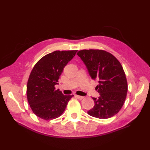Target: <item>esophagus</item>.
Returning <instances> with one entry per match:
<instances>
[{"mask_svg": "<svg viewBox=\"0 0 150 150\" xmlns=\"http://www.w3.org/2000/svg\"><path fill=\"white\" fill-rule=\"evenodd\" d=\"M76 97L77 98H78V99H80V100H81V99H83L84 98V97H83V96H79V95H76Z\"/></svg>", "mask_w": 150, "mask_h": 150, "instance_id": "esophagus-1", "label": "esophagus"}]
</instances>
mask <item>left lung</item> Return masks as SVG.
<instances>
[{"mask_svg": "<svg viewBox=\"0 0 150 150\" xmlns=\"http://www.w3.org/2000/svg\"><path fill=\"white\" fill-rule=\"evenodd\" d=\"M77 54L86 66L91 78L99 80L96 88L100 96L93 97L94 106L88 111V115L99 119L115 116L123 106L128 92V83L121 63L104 50L83 49Z\"/></svg>", "mask_w": 150, "mask_h": 150, "instance_id": "obj_1", "label": "left lung"}]
</instances>
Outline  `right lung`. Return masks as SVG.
I'll list each match as a JSON object with an SVG mask.
<instances>
[{
	"mask_svg": "<svg viewBox=\"0 0 150 150\" xmlns=\"http://www.w3.org/2000/svg\"><path fill=\"white\" fill-rule=\"evenodd\" d=\"M56 51L42 57L34 66L27 84V98L32 111L45 120L59 117L74 95H64L55 85L64 67L77 52Z\"/></svg>",
	"mask_w": 150,
	"mask_h": 150,
	"instance_id": "right-lung-1",
	"label": "right lung"
}]
</instances>
